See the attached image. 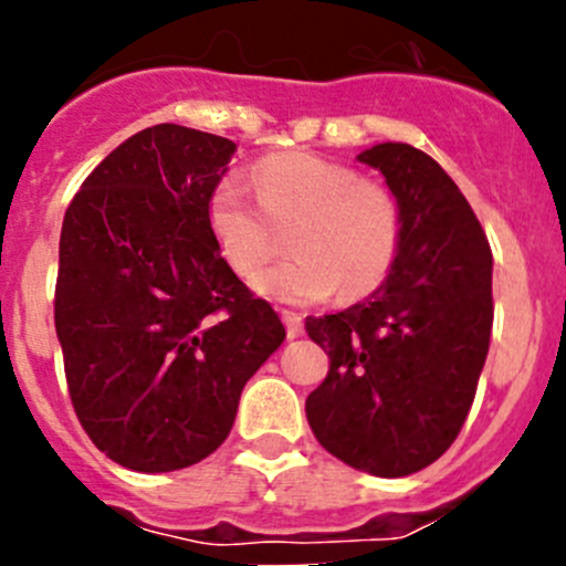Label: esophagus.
<instances>
[{
    "label": "esophagus",
    "instance_id": "obj_1",
    "mask_svg": "<svg viewBox=\"0 0 566 566\" xmlns=\"http://www.w3.org/2000/svg\"><path fill=\"white\" fill-rule=\"evenodd\" d=\"M282 319H284V325H287L290 339H298V336H304V317H301L298 312L282 310Z\"/></svg>",
    "mask_w": 566,
    "mask_h": 566
}]
</instances>
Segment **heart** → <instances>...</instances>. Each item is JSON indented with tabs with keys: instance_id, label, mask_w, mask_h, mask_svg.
I'll return each mask as SVG.
<instances>
[{
	"instance_id": "1",
	"label": "heart",
	"mask_w": 566,
	"mask_h": 566,
	"mask_svg": "<svg viewBox=\"0 0 566 566\" xmlns=\"http://www.w3.org/2000/svg\"><path fill=\"white\" fill-rule=\"evenodd\" d=\"M260 203L238 177L216 182L208 230L238 276L251 279L273 254L274 227H290L293 260L254 279L282 304H319L339 293L361 298L389 276L402 238V213L386 186L312 153H279L254 167Z\"/></svg>"
}]
</instances>
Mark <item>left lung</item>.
<instances>
[{
	"label": "left lung",
	"mask_w": 566,
	"mask_h": 566,
	"mask_svg": "<svg viewBox=\"0 0 566 566\" xmlns=\"http://www.w3.org/2000/svg\"><path fill=\"white\" fill-rule=\"evenodd\" d=\"M397 197L402 238L386 282L345 312L306 317L331 369L306 397L323 449L373 476L436 462L471 410L493 328V254L454 180L427 153H358Z\"/></svg>",
	"instance_id": "left-lung-1"
}]
</instances>
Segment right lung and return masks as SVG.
Wrapping results in <instances>:
<instances>
[{
    "label": "right lung",
    "mask_w": 566,
    "mask_h": 566,
    "mask_svg": "<svg viewBox=\"0 0 566 566\" xmlns=\"http://www.w3.org/2000/svg\"><path fill=\"white\" fill-rule=\"evenodd\" d=\"M235 150L153 125L108 153L65 210L54 325L67 389L90 441L130 471L213 454L247 380L287 336L208 230Z\"/></svg>",
    "instance_id": "add662e5"
}]
</instances>
